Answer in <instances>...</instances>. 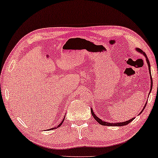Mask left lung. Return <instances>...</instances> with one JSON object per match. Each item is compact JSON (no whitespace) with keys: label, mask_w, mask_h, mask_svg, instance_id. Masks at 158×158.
<instances>
[{"label":"left lung","mask_w":158,"mask_h":158,"mask_svg":"<svg viewBox=\"0 0 158 158\" xmlns=\"http://www.w3.org/2000/svg\"><path fill=\"white\" fill-rule=\"evenodd\" d=\"M137 50L138 51V52H142V53H143V55L145 56V57H146V60H147V62H148V68H149V71H150V79H151V90H152V75H151V72H150V61H149V60L148 59V57H147V55H146V54L142 50V49H137ZM151 91V90H150ZM91 110V114H92V115H93V116H94V118L95 119H96L97 122H98L99 124H101V125H103V126H117V127H122V126H125V125H127V124H128L129 123H130L131 121L132 120H134V118H131V119H130V120H128V121H127V122H120V123H114V124H113V123H109V122H104V121H102L101 119V118H98L97 117V116L95 115L94 114V111H93V110L92 109H90ZM142 111H143V110H142ZM142 111H141V113H142Z\"/></svg>","instance_id":"8db88e82"}]
</instances>
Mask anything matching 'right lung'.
Here are the masks:
<instances>
[{
	"mask_svg": "<svg viewBox=\"0 0 158 158\" xmlns=\"http://www.w3.org/2000/svg\"><path fill=\"white\" fill-rule=\"evenodd\" d=\"M64 119H63V121H62V122L61 123H60V125H59V126H58V127H60V126H61V125H62V122H64ZM55 128H52V129H55Z\"/></svg>",
	"mask_w": 158,
	"mask_h": 158,
	"instance_id": "add662e5",
	"label": "right lung"
}]
</instances>
